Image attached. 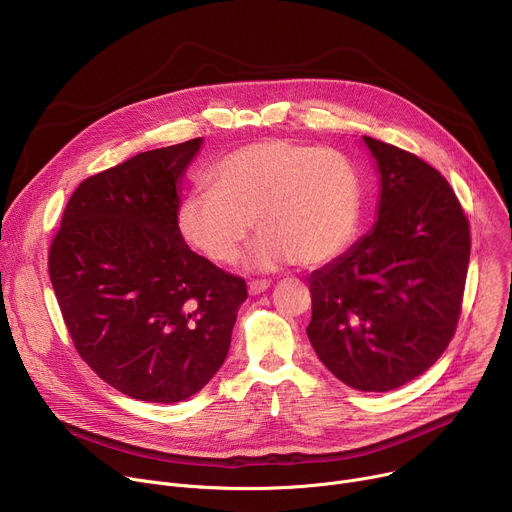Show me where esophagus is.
<instances>
[{"label":"esophagus","instance_id":"obj_1","mask_svg":"<svg viewBox=\"0 0 512 512\" xmlns=\"http://www.w3.org/2000/svg\"><path fill=\"white\" fill-rule=\"evenodd\" d=\"M269 285L271 283L267 279H255V281L249 283V294L251 296H259V294H263V291L269 289Z\"/></svg>","mask_w":512,"mask_h":512}]
</instances>
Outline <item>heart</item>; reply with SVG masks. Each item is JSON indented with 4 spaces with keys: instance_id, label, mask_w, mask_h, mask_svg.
Wrapping results in <instances>:
<instances>
[{
    "instance_id": "1",
    "label": "heart",
    "mask_w": 512,
    "mask_h": 512,
    "mask_svg": "<svg viewBox=\"0 0 512 512\" xmlns=\"http://www.w3.org/2000/svg\"><path fill=\"white\" fill-rule=\"evenodd\" d=\"M206 184L184 198L178 229L196 253L221 265L239 257L253 223L261 239L247 263L265 271L291 261L324 265L352 243L358 227L360 176L332 148L255 141L218 160Z\"/></svg>"
}]
</instances>
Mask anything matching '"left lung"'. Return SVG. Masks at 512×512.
<instances>
[{"instance_id": "left-lung-1", "label": "left lung", "mask_w": 512, "mask_h": 512, "mask_svg": "<svg viewBox=\"0 0 512 512\" xmlns=\"http://www.w3.org/2000/svg\"><path fill=\"white\" fill-rule=\"evenodd\" d=\"M381 194L373 229L310 277L308 338L344 385L383 393L448 348L470 261L468 218L448 180L391 143L362 135Z\"/></svg>"}]
</instances>
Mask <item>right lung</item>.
Here are the masks:
<instances>
[{"label": "right lung", "instance_id": "obj_1", "mask_svg": "<svg viewBox=\"0 0 512 512\" xmlns=\"http://www.w3.org/2000/svg\"><path fill=\"white\" fill-rule=\"evenodd\" d=\"M202 137L143 152L72 192L48 271L77 352L113 389L178 403L223 367L245 279L186 245L180 184Z\"/></svg>", "mask_w": 512, "mask_h": 512}]
</instances>
